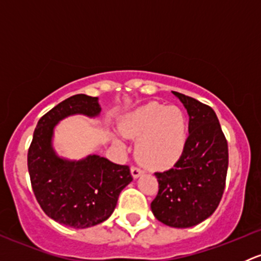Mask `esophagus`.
Listing matches in <instances>:
<instances>
[{"instance_id": "34e87169", "label": "esophagus", "mask_w": 261, "mask_h": 261, "mask_svg": "<svg viewBox=\"0 0 261 261\" xmlns=\"http://www.w3.org/2000/svg\"><path fill=\"white\" fill-rule=\"evenodd\" d=\"M143 169H140V168H138V167H131V175H133L134 178H139L140 177L141 174H143Z\"/></svg>"}]
</instances>
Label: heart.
<instances>
[{
	"instance_id": "b5f03b06",
	"label": "heart",
	"mask_w": 261,
	"mask_h": 261,
	"mask_svg": "<svg viewBox=\"0 0 261 261\" xmlns=\"http://www.w3.org/2000/svg\"><path fill=\"white\" fill-rule=\"evenodd\" d=\"M126 138L138 139L136 155L152 169H164L177 162L187 140V121L177 106L150 102L128 115L120 126ZM117 145H122L115 139Z\"/></svg>"
}]
</instances>
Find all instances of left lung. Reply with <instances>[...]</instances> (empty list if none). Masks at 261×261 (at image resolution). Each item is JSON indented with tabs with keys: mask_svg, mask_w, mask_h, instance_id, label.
Returning <instances> with one entry per match:
<instances>
[{
	"mask_svg": "<svg viewBox=\"0 0 261 261\" xmlns=\"http://www.w3.org/2000/svg\"><path fill=\"white\" fill-rule=\"evenodd\" d=\"M189 116V135L179 160L165 172H156L159 192L151 202L158 221L187 228L207 220L225 191L228 147L215 111L207 105L173 92Z\"/></svg>",
	"mask_w": 261,
	"mask_h": 261,
	"instance_id": "left-lung-1",
	"label": "left lung"
}]
</instances>
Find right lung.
Here are the masks:
<instances>
[{
  "label": "right lung",
  "instance_id": "right-lung-1",
  "mask_svg": "<svg viewBox=\"0 0 261 261\" xmlns=\"http://www.w3.org/2000/svg\"><path fill=\"white\" fill-rule=\"evenodd\" d=\"M98 97L75 94L39 120L28 152V168L36 201L50 218L73 228H87L106 221L121 191L131 183L127 165L99 155L81 160L59 156L53 147L54 128L68 116L97 117Z\"/></svg>",
  "mask_w": 261,
  "mask_h": 261
}]
</instances>
